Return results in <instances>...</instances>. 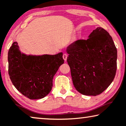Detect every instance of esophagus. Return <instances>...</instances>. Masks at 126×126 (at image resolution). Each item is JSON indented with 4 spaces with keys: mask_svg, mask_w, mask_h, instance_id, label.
<instances>
[{
    "mask_svg": "<svg viewBox=\"0 0 126 126\" xmlns=\"http://www.w3.org/2000/svg\"><path fill=\"white\" fill-rule=\"evenodd\" d=\"M63 59L65 61H66V60H67V54L66 53H64L63 54Z\"/></svg>",
    "mask_w": 126,
    "mask_h": 126,
    "instance_id": "1",
    "label": "esophagus"
}]
</instances>
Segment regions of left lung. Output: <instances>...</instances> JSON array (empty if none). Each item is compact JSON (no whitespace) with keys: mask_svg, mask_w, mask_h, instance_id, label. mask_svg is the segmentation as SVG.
<instances>
[{"mask_svg":"<svg viewBox=\"0 0 126 126\" xmlns=\"http://www.w3.org/2000/svg\"><path fill=\"white\" fill-rule=\"evenodd\" d=\"M88 37L67 47V62L76 90L85 95L96 96L114 79L117 50L111 36L102 28H96Z\"/></svg>","mask_w":126,"mask_h":126,"instance_id":"1","label":"left lung"}]
</instances>
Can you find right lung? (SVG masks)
Masks as SVG:
<instances>
[{"mask_svg":"<svg viewBox=\"0 0 126 126\" xmlns=\"http://www.w3.org/2000/svg\"><path fill=\"white\" fill-rule=\"evenodd\" d=\"M8 74L16 89L31 99H41L52 90L53 78L64 63L63 53L27 55L14 42L8 53Z\"/></svg>","mask_w":126,"mask_h":126,"instance_id":"right-lung-1","label":"right lung"}]
</instances>
